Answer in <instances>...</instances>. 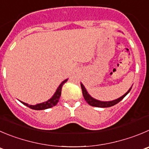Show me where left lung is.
Returning a JSON list of instances; mask_svg holds the SVG:
<instances>
[{"mask_svg":"<svg viewBox=\"0 0 149 149\" xmlns=\"http://www.w3.org/2000/svg\"><path fill=\"white\" fill-rule=\"evenodd\" d=\"M80 86H81V88H82V91H83V97H84L85 100L86 101V102L88 103V104H90L91 106H93V107H112V106L115 105V104H118L120 101L123 100L124 97L127 96V94L129 93V92L131 90L132 87L124 93L123 96H121V97L119 98L116 99V100H112V101H100V100H96L93 97H92L90 94L88 93V92L87 91L86 88H85V86H83V84L82 83H80Z\"/></svg>","mask_w":149,"mask_h":149,"instance_id":"8db88e82","label":"left lung"}]
</instances>
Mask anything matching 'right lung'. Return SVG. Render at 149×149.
<instances>
[{"mask_svg":"<svg viewBox=\"0 0 149 149\" xmlns=\"http://www.w3.org/2000/svg\"><path fill=\"white\" fill-rule=\"evenodd\" d=\"M68 80V79H66L65 80H63L59 86L58 87V88L56 89V92L53 95H52V97H51L49 100H48L47 101L44 102L42 103H39V104H36L35 105H31V104H28V103L23 102L22 101H19L21 103L24 104V105L27 106V107H30L31 109H33V110H45V109H48L50 108V107H54L57 104V103L58 102L59 99L61 97V89L62 87H63V84L65 83H66V81Z\"/></svg>","mask_w":149,"mask_h":149,"instance_id":"1","label":"right lung"}]
</instances>
